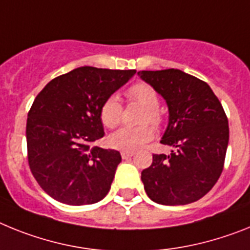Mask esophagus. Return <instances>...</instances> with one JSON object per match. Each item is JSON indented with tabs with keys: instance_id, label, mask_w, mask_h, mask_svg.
<instances>
[{
	"instance_id": "esophagus-1",
	"label": "esophagus",
	"mask_w": 250,
	"mask_h": 250,
	"mask_svg": "<svg viewBox=\"0 0 250 250\" xmlns=\"http://www.w3.org/2000/svg\"><path fill=\"white\" fill-rule=\"evenodd\" d=\"M134 155V152L132 151H122L121 152V156H122V158H128L131 157V156Z\"/></svg>"
}]
</instances>
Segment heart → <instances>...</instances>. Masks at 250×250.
Listing matches in <instances>:
<instances>
[{
  "mask_svg": "<svg viewBox=\"0 0 250 250\" xmlns=\"http://www.w3.org/2000/svg\"><path fill=\"white\" fill-rule=\"evenodd\" d=\"M127 97L129 101H134L147 108L143 122H151L158 125L162 122L161 113L158 112L160 98L155 89L145 83H134L127 89ZM122 104L116 95H110L102 104L99 116L105 127L114 128L119 125L122 118ZM153 137V129L149 125L140 127H123L109 137V145L113 148L123 151H133Z\"/></svg>",
  "mask_w": 250,
  "mask_h": 250,
  "instance_id": "1",
  "label": "heart"
}]
</instances>
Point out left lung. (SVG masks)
<instances>
[{"label": "left lung", "mask_w": 250, "mask_h": 250, "mask_svg": "<svg viewBox=\"0 0 250 250\" xmlns=\"http://www.w3.org/2000/svg\"><path fill=\"white\" fill-rule=\"evenodd\" d=\"M168 107V125L161 143L171 153L153 155L141 173L152 201L186 205L206 195L224 167L229 125L223 105L208 84L179 69L138 71Z\"/></svg>", "instance_id": "1"}]
</instances>
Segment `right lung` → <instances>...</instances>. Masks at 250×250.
I'll return each instance as SVG.
<instances>
[{
	"label": "right lung",
	"instance_id": "add662e5",
	"mask_svg": "<svg viewBox=\"0 0 250 250\" xmlns=\"http://www.w3.org/2000/svg\"><path fill=\"white\" fill-rule=\"evenodd\" d=\"M136 70L82 66L56 77L27 114V160L40 188L68 205L101 201L122 161L116 149L92 147L104 136L99 110Z\"/></svg>",
	"mask_w": 250,
	"mask_h": 250
}]
</instances>
